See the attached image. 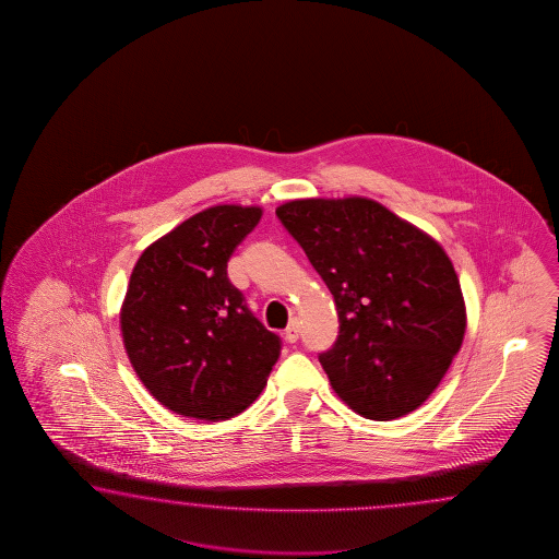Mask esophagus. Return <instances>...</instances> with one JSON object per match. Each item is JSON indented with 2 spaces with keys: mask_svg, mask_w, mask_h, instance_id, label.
Wrapping results in <instances>:
<instances>
[{
  "mask_svg": "<svg viewBox=\"0 0 559 559\" xmlns=\"http://www.w3.org/2000/svg\"><path fill=\"white\" fill-rule=\"evenodd\" d=\"M297 337H299V328H297V321H289V325L285 328L284 340L287 344H296Z\"/></svg>",
  "mask_w": 559,
  "mask_h": 559,
  "instance_id": "esophagus-1",
  "label": "esophagus"
}]
</instances>
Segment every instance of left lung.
<instances>
[{
  "mask_svg": "<svg viewBox=\"0 0 559 559\" xmlns=\"http://www.w3.org/2000/svg\"><path fill=\"white\" fill-rule=\"evenodd\" d=\"M275 214L332 292L340 332L320 364L333 392L376 421L417 409L464 342L465 301L448 253L368 198L292 200Z\"/></svg>",
  "mask_w": 559,
  "mask_h": 559,
  "instance_id": "left-lung-1",
  "label": "left lung"
}]
</instances>
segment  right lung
Masks as SVG:
<instances>
[{
	"instance_id": "1",
	"label": "right lung",
	"mask_w": 559,
	"mask_h": 559,
	"mask_svg": "<svg viewBox=\"0 0 559 559\" xmlns=\"http://www.w3.org/2000/svg\"><path fill=\"white\" fill-rule=\"evenodd\" d=\"M258 205H214L143 250L119 311L126 352L174 414L217 421L262 393L282 342L253 318L227 262L262 219Z\"/></svg>"
}]
</instances>
